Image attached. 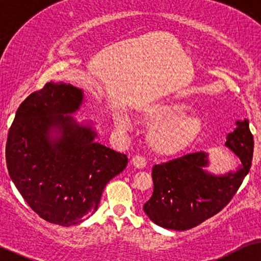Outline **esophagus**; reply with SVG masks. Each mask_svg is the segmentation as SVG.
I'll use <instances>...</instances> for the list:
<instances>
[{
	"instance_id": "34e87169",
	"label": "esophagus",
	"mask_w": 261,
	"mask_h": 261,
	"mask_svg": "<svg viewBox=\"0 0 261 261\" xmlns=\"http://www.w3.org/2000/svg\"><path fill=\"white\" fill-rule=\"evenodd\" d=\"M131 162H133V165L138 169L144 168V167L147 166V161H145V159L141 155H135L133 160H131Z\"/></svg>"
}]
</instances>
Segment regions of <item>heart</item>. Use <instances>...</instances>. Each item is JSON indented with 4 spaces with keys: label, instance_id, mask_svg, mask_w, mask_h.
Segmentation results:
<instances>
[{
    "label": "heart",
    "instance_id": "heart-1",
    "mask_svg": "<svg viewBox=\"0 0 261 261\" xmlns=\"http://www.w3.org/2000/svg\"><path fill=\"white\" fill-rule=\"evenodd\" d=\"M190 106L174 99H163L148 103L142 109L141 116L151 125L149 135L151 148L160 154H174L186 148L201 127V120L193 114H186ZM126 118L117 120L119 130H127Z\"/></svg>",
    "mask_w": 261,
    "mask_h": 261
}]
</instances>
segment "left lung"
I'll use <instances>...</instances> for the list:
<instances>
[{
    "label": "left lung",
    "mask_w": 261,
    "mask_h": 261,
    "mask_svg": "<svg viewBox=\"0 0 261 261\" xmlns=\"http://www.w3.org/2000/svg\"><path fill=\"white\" fill-rule=\"evenodd\" d=\"M227 136L225 145L241 160L235 173L213 175L203 167L207 154L197 151L152 167L154 192L143 210L152 222L173 230H187L227 206L248 174L253 160V135L247 119Z\"/></svg>",
    "instance_id": "left-lung-1"
}]
</instances>
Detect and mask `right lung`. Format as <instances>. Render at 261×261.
Returning <instances> with one entry per match:
<instances>
[{
	"instance_id": "right-lung-1",
	"label": "right lung",
	"mask_w": 261,
	"mask_h": 261,
	"mask_svg": "<svg viewBox=\"0 0 261 261\" xmlns=\"http://www.w3.org/2000/svg\"><path fill=\"white\" fill-rule=\"evenodd\" d=\"M82 100L81 89L47 82L19 106L6 143L7 168L23 199L63 227L94 214L107 182L127 165L126 155L96 143L93 127L69 116Z\"/></svg>"
}]
</instances>
